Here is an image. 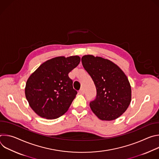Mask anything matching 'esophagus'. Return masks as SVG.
I'll use <instances>...</instances> for the list:
<instances>
[{
	"instance_id": "1",
	"label": "esophagus",
	"mask_w": 159,
	"mask_h": 159,
	"mask_svg": "<svg viewBox=\"0 0 159 159\" xmlns=\"http://www.w3.org/2000/svg\"><path fill=\"white\" fill-rule=\"evenodd\" d=\"M79 93L80 94H84V89H81L80 90H79Z\"/></svg>"
}]
</instances>
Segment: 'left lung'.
<instances>
[{
  "label": "left lung",
  "instance_id": "1",
  "mask_svg": "<svg viewBox=\"0 0 159 159\" xmlns=\"http://www.w3.org/2000/svg\"><path fill=\"white\" fill-rule=\"evenodd\" d=\"M85 70L96 87V99L90 107L102 121L115 120L121 116L131 100L129 82L123 71L109 60L91 55L82 57Z\"/></svg>",
  "mask_w": 159,
  "mask_h": 159
}]
</instances>
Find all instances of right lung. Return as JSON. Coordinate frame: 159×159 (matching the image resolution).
<instances>
[{
    "instance_id": "obj_1",
    "label": "right lung",
    "mask_w": 159,
    "mask_h": 159,
    "mask_svg": "<svg viewBox=\"0 0 159 159\" xmlns=\"http://www.w3.org/2000/svg\"><path fill=\"white\" fill-rule=\"evenodd\" d=\"M80 57H57L43 63L29 77L25 96L36 114L57 119L67 111L77 92L69 74L79 64Z\"/></svg>"
}]
</instances>
